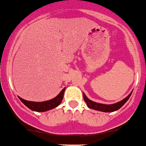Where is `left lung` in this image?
<instances>
[{"label": "left lung", "instance_id": "1", "mask_svg": "<svg viewBox=\"0 0 146 146\" xmlns=\"http://www.w3.org/2000/svg\"><path fill=\"white\" fill-rule=\"evenodd\" d=\"M131 94L132 91L127 97L125 98L124 100H122V101L120 102H118L117 103L111 104V105H105V104L98 103V102H95L91 101V100H89V99L85 96V94H84V93H83V97H84V101H85V102L87 103V105H88V108H90L91 109H94V110H96V111H102V112H113V111H117V110H119L122 106H123L126 102L128 100V99L130 98Z\"/></svg>", "mask_w": 146, "mask_h": 146}]
</instances>
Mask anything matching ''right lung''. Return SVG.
<instances>
[{"label":"right lung","instance_id":"obj_1","mask_svg":"<svg viewBox=\"0 0 146 146\" xmlns=\"http://www.w3.org/2000/svg\"><path fill=\"white\" fill-rule=\"evenodd\" d=\"M64 90H65V88L60 92L58 96H56V97L52 99V100H48V101L41 102L27 101V100H25L21 98L20 96H18V98L27 107L29 108L32 111H37V112H44V111L55 108H56L61 104L62 100H63Z\"/></svg>","mask_w":146,"mask_h":146}]
</instances>
